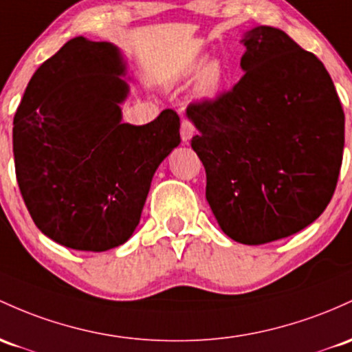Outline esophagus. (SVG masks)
Returning <instances> with one entry per match:
<instances>
[{
	"instance_id": "esophagus-1",
	"label": "esophagus",
	"mask_w": 352,
	"mask_h": 352,
	"mask_svg": "<svg viewBox=\"0 0 352 352\" xmlns=\"http://www.w3.org/2000/svg\"><path fill=\"white\" fill-rule=\"evenodd\" d=\"M194 130H195L194 123H192L188 118H184L182 125H180V137H182V142L188 144V142H190V138L194 137Z\"/></svg>"
}]
</instances>
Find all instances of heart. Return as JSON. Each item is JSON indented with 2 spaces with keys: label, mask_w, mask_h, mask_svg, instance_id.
Listing matches in <instances>:
<instances>
[{
  "label": "heart",
  "mask_w": 352,
  "mask_h": 352,
  "mask_svg": "<svg viewBox=\"0 0 352 352\" xmlns=\"http://www.w3.org/2000/svg\"><path fill=\"white\" fill-rule=\"evenodd\" d=\"M206 68L204 69L203 67ZM202 72L200 75V82H199V91L202 96H207V98H212L219 94L220 87H222L223 82V68L219 61H210V63L206 65V61L200 60L195 61L190 68H188L187 75L188 76H195Z\"/></svg>",
  "instance_id": "b5f03b06"
}]
</instances>
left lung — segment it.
<instances>
[{"mask_svg": "<svg viewBox=\"0 0 352 352\" xmlns=\"http://www.w3.org/2000/svg\"><path fill=\"white\" fill-rule=\"evenodd\" d=\"M244 75L187 107L199 133L206 197L220 229L247 245L289 237L333 199L344 150V111L319 58L272 26L244 38Z\"/></svg>", "mask_w": 352, "mask_h": 352, "instance_id": "obj_1", "label": "left lung"}]
</instances>
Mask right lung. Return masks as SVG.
I'll list each match as a JSON object with an SVG mask.
<instances>
[{
    "instance_id": "obj_1",
    "label": "right lung",
    "mask_w": 352,
    "mask_h": 352,
    "mask_svg": "<svg viewBox=\"0 0 352 352\" xmlns=\"http://www.w3.org/2000/svg\"><path fill=\"white\" fill-rule=\"evenodd\" d=\"M117 46L78 36L34 72L13 120L14 170L33 222L58 244L103 252L140 222L158 165L180 144V117L122 123L129 85Z\"/></svg>"
}]
</instances>
